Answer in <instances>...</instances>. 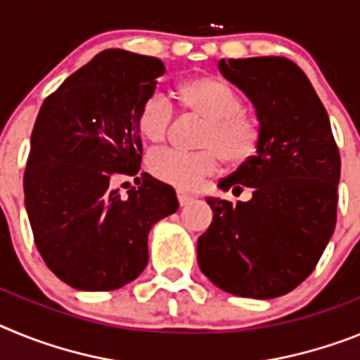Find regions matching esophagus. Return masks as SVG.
<instances>
[{"mask_svg":"<svg viewBox=\"0 0 360 360\" xmlns=\"http://www.w3.org/2000/svg\"><path fill=\"white\" fill-rule=\"evenodd\" d=\"M177 201H179L181 206H186L190 201H192V195H188V193H184V192H177Z\"/></svg>","mask_w":360,"mask_h":360,"instance_id":"obj_1","label":"esophagus"}]
</instances>
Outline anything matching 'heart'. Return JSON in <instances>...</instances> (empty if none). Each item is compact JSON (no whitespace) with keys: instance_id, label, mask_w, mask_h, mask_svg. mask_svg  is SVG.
Wrapping results in <instances>:
<instances>
[{"instance_id":"heart-1","label":"heart","mask_w":360,"mask_h":360,"mask_svg":"<svg viewBox=\"0 0 360 360\" xmlns=\"http://www.w3.org/2000/svg\"><path fill=\"white\" fill-rule=\"evenodd\" d=\"M183 110L206 121L198 152L159 150L150 158V172L162 183L179 190H193L206 177L217 174L221 162L230 167L248 165L262 146L264 128L232 86L214 76L184 77L176 85ZM137 130L150 143H162L174 121V106L152 94L137 108Z\"/></svg>"}]
</instances>
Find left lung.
<instances>
[{
  "mask_svg": "<svg viewBox=\"0 0 360 360\" xmlns=\"http://www.w3.org/2000/svg\"><path fill=\"white\" fill-rule=\"evenodd\" d=\"M219 70L254 103L264 139L248 165L219 181L233 193L252 188V199H206L214 219L198 239L199 268L224 292L274 299L315 270L335 230L339 148L326 108L293 61L221 59Z\"/></svg>",
  "mask_w": 360,
  "mask_h": 360,
  "instance_id": "1",
  "label": "left lung"
}]
</instances>
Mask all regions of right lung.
Here are the masks:
<instances>
[{"instance_id":"1","label":"right lung","mask_w":360,"mask_h":360,"mask_svg":"<svg viewBox=\"0 0 360 360\" xmlns=\"http://www.w3.org/2000/svg\"><path fill=\"white\" fill-rule=\"evenodd\" d=\"M165 65L110 49L76 70L43 101L23 176L37 252L68 286L106 292L148 262V232L177 210L176 192L141 174L137 108ZM134 176L128 198L110 184Z\"/></svg>"}]
</instances>
